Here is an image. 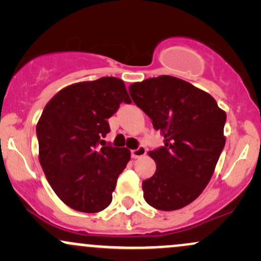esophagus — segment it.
Returning <instances> with one entry per match:
<instances>
[{
  "label": "esophagus",
  "instance_id": "obj_1",
  "mask_svg": "<svg viewBox=\"0 0 261 261\" xmlns=\"http://www.w3.org/2000/svg\"><path fill=\"white\" fill-rule=\"evenodd\" d=\"M146 152H147L146 147H143V146H140L139 148L133 149V151H131V157H133V158H140V157H142V155H145Z\"/></svg>",
  "mask_w": 261,
  "mask_h": 261
}]
</instances>
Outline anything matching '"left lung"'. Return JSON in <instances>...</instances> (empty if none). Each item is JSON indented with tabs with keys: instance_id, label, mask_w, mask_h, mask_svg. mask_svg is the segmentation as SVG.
<instances>
[{
	"instance_id": "1",
	"label": "left lung",
	"mask_w": 261,
	"mask_h": 261,
	"mask_svg": "<svg viewBox=\"0 0 261 261\" xmlns=\"http://www.w3.org/2000/svg\"><path fill=\"white\" fill-rule=\"evenodd\" d=\"M128 92L164 137L163 147L148 152L157 169L142 181L143 197L162 211L185 207L214 174L226 143V113L207 92L173 76L133 83Z\"/></svg>"
}]
</instances>
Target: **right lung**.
I'll return each instance as SVG.
<instances>
[{"label": "right lung", "instance_id": "obj_1", "mask_svg": "<svg viewBox=\"0 0 261 261\" xmlns=\"http://www.w3.org/2000/svg\"><path fill=\"white\" fill-rule=\"evenodd\" d=\"M122 101L131 103L124 81L101 77L62 88L39 119L41 168L56 195L76 211L95 214L107 208L130 161V149L101 140L110 131L108 119Z\"/></svg>", "mask_w": 261, "mask_h": 261}]
</instances>
